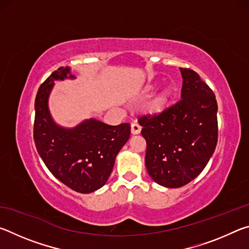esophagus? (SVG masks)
<instances>
[{
  "instance_id": "esophagus-1",
  "label": "esophagus",
  "mask_w": 249,
  "mask_h": 249,
  "mask_svg": "<svg viewBox=\"0 0 249 249\" xmlns=\"http://www.w3.org/2000/svg\"><path fill=\"white\" fill-rule=\"evenodd\" d=\"M141 130H142V127L138 123H132V125H130V132H132L133 135L140 134Z\"/></svg>"
}]
</instances>
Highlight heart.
<instances>
[{
	"label": "heart",
	"instance_id": "1",
	"mask_svg": "<svg viewBox=\"0 0 249 249\" xmlns=\"http://www.w3.org/2000/svg\"><path fill=\"white\" fill-rule=\"evenodd\" d=\"M155 84H150L147 88V91L150 92L155 89ZM172 96H174V92L170 89V88H163V89L159 92V93L156 94L155 98L151 101L148 107V111L150 114H160L168 107L170 101L172 100Z\"/></svg>",
	"mask_w": 249,
	"mask_h": 249
}]
</instances>
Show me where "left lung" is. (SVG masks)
Here are the masks:
<instances>
[{"label": "left lung", "mask_w": 249, "mask_h": 249, "mask_svg": "<svg viewBox=\"0 0 249 249\" xmlns=\"http://www.w3.org/2000/svg\"><path fill=\"white\" fill-rule=\"evenodd\" d=\"M181 100L159 115L140 117L145 165L155 182L180 188L199 176L215 150L217 103L196 71L180 68Z\"/></svg>", "instance_id": "obj_1"}]
</instances>
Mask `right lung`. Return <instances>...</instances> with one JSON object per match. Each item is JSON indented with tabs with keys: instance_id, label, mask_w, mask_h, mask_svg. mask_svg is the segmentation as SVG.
Listing matches in <instances>:
<instances>
[{
	"instance_id": "right-lung-1",
	"label": "right lung",
	"mask_w": 249,
	"mask_h": 249,
	"mask_svg": "<svg viewBox=\"0 0 249 249\" xmlns=\"http://www.w3.org/2000/svg\"><path fill=\"white\" fill-rule=\"evenodd\" d=\"M75 79L68 67H60L46 79L35 100L34 141L49 171L72 190L90 193L107 183L116 155L130 135V126L107 125L95 119L84 120L72 128L53 120L48 100L54 81Z\"/></svg>"
}]
</instances>
